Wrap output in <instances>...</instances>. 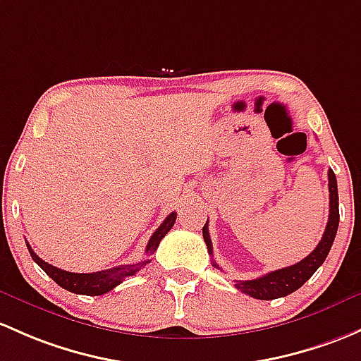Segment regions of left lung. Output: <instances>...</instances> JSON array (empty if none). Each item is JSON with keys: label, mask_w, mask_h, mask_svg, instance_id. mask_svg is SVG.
<instances>
[{"label": "left lung", "mask_w": 361, "mask_h": 361, "mask_svg": "<svg viewBox=\"0 0 361 361\" xmlns=\"http://www.w3.org/2000/svg\"><path fill=\"white\" fill-rule=\"evenodd\" d=\"M329 199H331V209H329V221L325 226L324 237L318 242L313 252L306 256L305 259L299 263L292 264V267L282 268V270H275L267 275L259 276L254 280H235V287L244 294L250 295L254 299H263V301H270V299L283 298L289 295L294 290H298L306 280L311 279L314 271L324 264L325 257H327L329 250L332 247V242L336 238L337 226H339V193H337V180L332 169H329ZM204 240H206L207 250L212 256V244L209 238V228H207V221L202 228ZM216 268L218 264L212 261Z\"/></svg>", "instance_id": "obj_1"}]
</instances>
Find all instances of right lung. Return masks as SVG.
<instances>
[{"label":"right lung","mask_w":361,"mask_h":361,"mask_svg":"<svg viewBox=\"0 0 361 361\" xmlns=\"http://www.w3.org/2000/svg\"><path fill=\"white\" fill-rule=\"evenodd\" d=\"M174 221H176V212H171L168 218L162 221V225L154 231L149 244H147V249H145L147 256H152V254L157 250L162 238H164L166 233L173 228ZM27 249L30 252V257L39 264L41 270L47 273L48 276H51V279L55 280L62 289L74 292V294H82V295L105 294V292L112 290L114 287L119 286L126 276L135 275L136 271L142 270V267H145L147 263H150V259H143V261H138L136 264H123V267L111 268V270H102L94 273H72V271L60 270V268L53 267V264H48L47 261L41 259V257L30 249L29 244H27Z\"/></svg>","instance_id":"add662e5"}]
</instances>
